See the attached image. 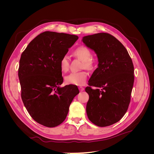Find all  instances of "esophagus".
Listing matches in <instances>:
<instances>
[{
  "label": "esophagus",
  "instance_id": "obj_1",
  "mask_svg": "<svg viewBox=\"0 0 154 154\" xmlns=\"http://www.w3.org/2000/svg\"><path fill=\"white\" fill-rule=\"evenodd\" d=\"M78 88H79V90H80V91H84V87H79Z\"/></svg>",
  "mask_w": 154,
  "mask_h": 154
}]
</instances>
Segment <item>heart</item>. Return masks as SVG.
I'll return each instance as SVG.
<instances>
[{"label":"heart","mask_w":154,"mask_h":154,"mask_svg":"<svg viewBox=\"0 0 154 154\" xmlns=\"http://www.w3.org/2000/svg\"><path fill=\"white\" fill-rule=\"evenodd\" d=\"M74 54L83 61V67L85 69H91L92 67L91 51L85 46H80L74 51ZM69 60L67 55H64L60 60V67L61 71L66 72L69 70ZM87 78V73L85 71L72 72L65 77V81L68 84L82 85L85 83Z\"/></svg>","instance_id":"obj_1"}]
</instances>
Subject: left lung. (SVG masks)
I'll use <instances>...</instances> for the list:
<instances>
[{
    "label": "left lung",
    "instance_id": "8db88e82",
    "mask_svg": "<svg viewBox=\"0 0 154 154\" xmlns=\"http://www.w3.org/2000/svg\"><path fill=\"white\" fill-rule=\"evenodd\" d=\"M82 41L98 59V67L85 88L89 96L87 114L92 123L107 127L127 112L134 82V65L127 50L112 35L100 32L83 37Z\"/></svg>",
    "mask_w": 154,
    "mask_h": 154
}]
</instances>
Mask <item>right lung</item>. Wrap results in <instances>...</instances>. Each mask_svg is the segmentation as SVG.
<instances>
[{"mask_svg": "<svg viewBox=\"0 0 154 154\" xmlns=\"http://www.w3.org/2000/svg\"><path fill=\"white\" fill-rule=\"evenodd\" d=\"M78 39L76 35L45 31L21 54L18 74L22 100L31 118L45 127L61 124L80 92L76 86H60L63 81L60 60Z\"/></svg>", "mask_w": 154, "mask_h": 154, "instance_id": "add662e5", "label": "right lung"}]
</instances>
